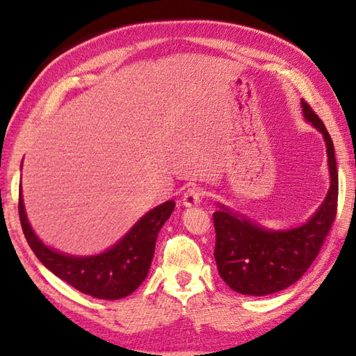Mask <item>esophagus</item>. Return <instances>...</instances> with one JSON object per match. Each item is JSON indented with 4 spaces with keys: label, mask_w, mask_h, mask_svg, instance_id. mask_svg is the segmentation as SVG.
Instances as JSON below:
<instances>
[{
    "label": "esophagus",
    "mask_w": 356,
    "mask_h": 356,
    "mask_svg": "<svg viewBox=\"0 0 356 356\" xmlns=\"http://www.w3.org/2000/svg\"><path fill=\"white\" fill-rule=\"evenodd\" d=\"M202 195H203V191L200 190L199 186H191L188 188V190L185 191L184 197H182V202L185 207H195L199 205L200 200H202Z\"/></svg>",
    "instance_id": "obj_1"
}]
</instances>
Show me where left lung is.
I'll return each instance as SVG.
<instances>
[{
	"mask_svg": "<svg viewBox=\"0 0 356 356\" xmlns=\"http://www.w3.org/2000/svg\"><path fill=\"white\" fill-rule=\"evenodd\" d=\"M305 118L323 133L327 147L330 188L316 213L298 228L268 231L228 208L213 214L214 257L218 274L232 291L243 295H268L293 284L311 266L335 222L338 207V170L334 142L323 120L305 99Z\"/></svg>",
	"mask_w": 356,
	"mask_h": 356,
	"instance_id": "1",
	"label": "left lung"
}]
</instances>
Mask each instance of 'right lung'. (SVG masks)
<instances>
[{
  "label": "right lung",
  "instance_id": "1",
  "mask_svg": "<svg viewBox=\"0 0 356 356\" xmlns=\"http://www.w3.org/2000/svg\"><path fill=\"white\" fill-rule=\"evenodd\" d=\"M168 200L143 216L127 236L108 251L93 257L59 254L45 246L30 228L19 191V220L29 246L45 268L82 293L101 300H119L133 293L147 278L157 234L172 214Z\"/></svg>",
  "mask_w": 356,
  "mask_h": 356
}]
</instances>
